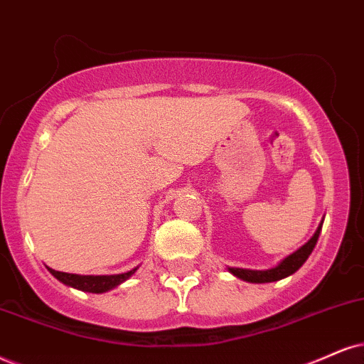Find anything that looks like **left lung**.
I'll return each mask as SVG.
<instances>
[{
    "mask_svg": "<svg viewBox=\"0 0 364 364\" xmlns=\"http://www.w3.org/2000/svg\"><path fill=\"white\" fill-rule=\"evenodd\" d=\"M322 223H324V221H321L319 228H317V231L314 232V236L307 241L306 245L300 246L297 251H294V253L289 255V257H287L285 259H282V262L278 263L275 268H270V270H246V268H228V270H230L235 277L241 278V280H245V282H251V284H268V282H277V280H282V278L291 275V273L297 272L299 268L307 262L309 255H311L312 250L316 248V243H317V240H319V235H321V230H322Z\"/></svg>",
    "mask_w": 364,
    "mask_h": 364,
    "instance_id": "obj_1",
    "label": "left lung"
}]
</instances>
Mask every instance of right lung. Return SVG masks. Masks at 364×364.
<instances>
[{
	"label": "right lung",
	"mask_w": 364,
	"mask_h": 364,
	"mask_svg": "<svg viewBox=\"0 0 364 364\" xmlns=\"http://www.w3.org/2000/svg\"><path fill=\"white\" fill-rule=\"evenodd\" d=\"M138 270L133 268L127 273H118V275H75V273H65V272H57L48 268V272L57 278L62 284L74 287V289L89 291V294H102V291L113 290L116 287L123 284L124 280H128L134 272Z\"/></svg>",
	"instance_id": "1"
}]
</instances>
